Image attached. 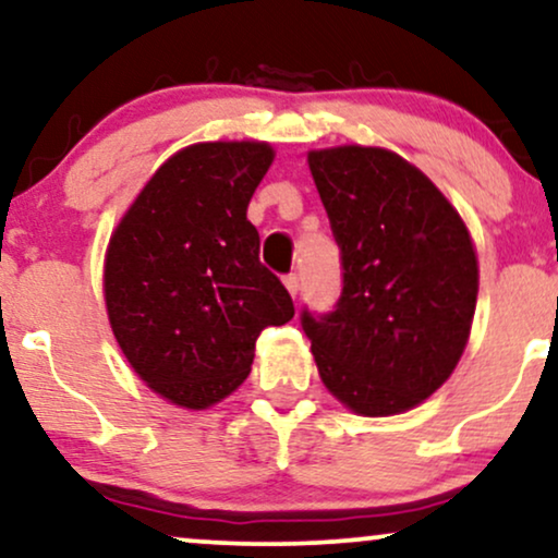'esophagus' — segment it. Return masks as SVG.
Masks as SVG:
<instances>
[{
    "label": "esophagus",
    "mask_w": 558,
    "mask_h": 558,
    "mask_svg": "<svg viewBox=\"0 0 558 558\" xmlns=\"http://www.w3.org/2000/svg\"><path fill=\"white\" fill-rule=\"evenodd\" d=\"M283 283H286V288H288V293H291V296L296 299V296H299V275H286Z\"/></svg>",
    "instance_id": "obj_1"
}]
</instances>
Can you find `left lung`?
Masks as SVG:
<instances>
[{
  "label": "left lung",
  "instance_id": "1",
  "mask_svg": "<svg viewBox=\"0 0 558 558\" xmlns=\"http://www.w3.org/2000/svg\"><path fill=\"white\" fill-rule=\"evenodd\" d=\"M306 160L345 270L338 308L301 319L322 385L368 418L411 411L452 377L471 338V231L439 186L387 147H319Z\"/></svg>",
  "mask_w": 558,
  "mask_h": 558
}]
</instances>
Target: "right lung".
Returning a JSON list of instances; mask_svg holds the SVG:
<instances>
[{
    "mask_svg": "<svg viewBox=\"0 0 558 558\" xmlns=\"http://www.w3.org/2000/svg\"><path fill=\"white\" fill-rule=\"evenodd\" d=\"M275 150L259 140L181 147L111 231L104 299L124 359L153 392L205 411L250 377L254 343L293 319L259 262L246 207Z\"/></svg>",
    "mask_w": 558,
    "mask_h": 558,
    "instance_id": "obj_1",
    "label": "right lung"
}]
</instances>
